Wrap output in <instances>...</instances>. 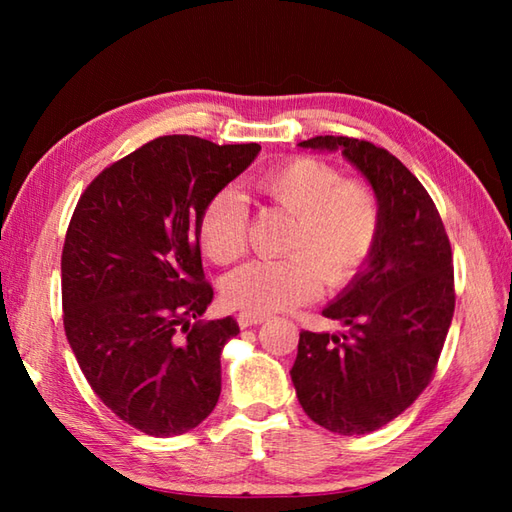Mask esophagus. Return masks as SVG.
I'll use <instances>...</instances> for the list:
<instances>
[{"label": "esophagus", "mask_w": 512, "mask_h": 512, "mask_svg": "<svg viewBox=\"0 0 512 512\" xmlns=\"http://www.w3.org/2000/svg\"><path fill=\"white\" fill-rule=\"evenodd\" d=\"M268 319V314H253V312H239L237 323L239 328H250V325H259Z\"/></svg>", "instance_id": "34e87169"}]
</instances>
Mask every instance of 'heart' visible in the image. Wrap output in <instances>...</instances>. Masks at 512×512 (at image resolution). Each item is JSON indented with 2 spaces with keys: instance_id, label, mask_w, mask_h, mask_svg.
Wrapping results in <instances>:
<instances>
[{
  "instance_id": "1",
  "label": "heart",
  "mask_w": 512,
  "mask_h": 512,
  "mask_svg": "<svg viewBox=\"0 0 512 512\" xmlns=\"http://www.w3.org/2000/svg\"><path fill=\"white\" fill-rule=\"evenodd\" d=\"M257 198L292 215L284 259H259L228 275L222 297L231 308L268 314L319 297L323 281L341 288L361 273L380 235V204L365 182L312 156H295L266 169L253 182ZM244 198L222 189L204 204L198 237L215 264L246 253Z\"/></svg>"
}]
</instances>
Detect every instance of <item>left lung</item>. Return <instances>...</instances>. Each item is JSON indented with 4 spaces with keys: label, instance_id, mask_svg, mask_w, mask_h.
<instances>
[{
    "label": "left lung",
    "instance_id": "obj_1",
    "mask_svg": "<svg viewBox=\"0 0 512 512\" xmlns=\"http://www.w3.org/2000/svg\"><path fill=\"white\" fill-rule=\"evenodd\" d=\"M299 147L341 151L380 204L372 257L323 308L347 332L303 330L290 369L310 420L361 436L400 416L431 383L455 310L453 253L431 195L387 149L347 136Z\"/></svg>",
    "mask_w": 512,
    "mask_h": 512
}]
</instances>
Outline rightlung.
<instances>
[{"mask_svg":"<svg viewBox=\"0 0 512 512\" xmlns=\"http://www.w3.org/2000/svg\"><path fill=\"white\" fill-rule=\"evenodd\" d=\"M160 136L103 169L83 191L61 255L63 328L94 394L147 436L198 427L222 391L233 317L202 321L198 220L211 195L259 154Z\"/></svg>","mask_w":512,"mask_h":512,"instance_id":"add662e5","label":"right lung"}]
</instances>
